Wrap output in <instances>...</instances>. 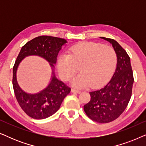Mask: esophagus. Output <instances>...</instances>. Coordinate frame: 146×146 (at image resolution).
Listing matches in <instances>:
<instances>
[{"instance_id": "34e87169", "label": "esophagus", "mask_w": 146, "mask_h": 146, "mask_svg": "<svg viewBox=\"0 0 146 146\" xmlns=\"http://www.w3.org/2000/svg\"><path fill=\"white\" fill-rule=\"evenodd\" d=\"M71 92L73 93H77V94H80L81 93V91L79 90H77V89H75V88H72L71 90Z\"/></svg>"}]
</instances>
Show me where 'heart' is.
<instances>
[{"label":"heart","instance_id":"1","mask_svg":"<svg viewBox=\"0 0 146 146\" xmlns=\"http://www.w3.org/2000/svg\"><path fill=\"white\" fill-rule=\"evenodd\" d=\"M116 52L110 46L96 42H82L73 46L68 55L58 58L60 75L68 81L80 68L81 74L73 80L76 87H100L110 79L117 65Z\"/></svg>","mask_w":146,"mask_h":146}]
</instances>
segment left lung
<instances>
[{"instance_id": "1", "label": "left lung", "mask_w": 146, "mask_h": 146, "mask_svg": "<svg viewBox=\"0 0 146 146\" xmlns=\"http://www.w3.org/2000/svg\"><path fill=\"white\" fill-rule=\"evenodd\" d=\"M100 38L112 44L117 54V67L104 87L90 92L91 99L84 106V110L93 121L104 123L115 120L126 108L134 80L130 58L125 50L113 39Z\"/></svg>"}]
</instances>
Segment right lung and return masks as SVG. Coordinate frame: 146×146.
<instances>
[{"label":"right lung","mask_w":146,"mask_h":146,"mask_svg":"<svg viewBox=\"0 0 146 146\" xmlns=\"http://www.w3.org/2000/svg\"><path fill=\"white\" fill-rule=\"evenodd\" d=\"M67 41L60 38L40 36L31 40L22 47L13 67V85L16 98L23 110L34 119H42L48 117L56 112L64 98L71 88L55 76L54 68L56 63L57 56ZM35 55L42 57L50 62L53 68L51 82L38 93L28 94L17 84L16 70L20 62L28 55Z\"/></svg>","instance_id":"obj_1"}]
</instances>
